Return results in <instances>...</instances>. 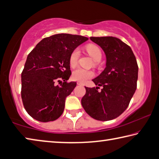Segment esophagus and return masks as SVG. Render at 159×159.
<instances>
[{
  "instance_id": "esophagus-1",
  "label": "esophagus",
  "mask_w": 159,
  "mask_h": 159,
  "mask_svg": "<svg viewBox=\"0 0 159 159\" xmlns=\"http://www.w3.org/2000/svg\"><path fill=\"white\" fill-rule=\"evenodd\" d=\"M77 84L79 85H84V84H83V83H81V82H77Z\"/></svg>"
}]
</instances>
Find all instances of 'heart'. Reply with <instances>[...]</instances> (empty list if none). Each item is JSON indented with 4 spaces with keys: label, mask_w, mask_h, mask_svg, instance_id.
Returning <instances> with one entry per match:
<instances>
[{
    "label": "heart",
    "mask_w": 159,
    "mask_h": 159,
    "mask_svg": "<svg viewBox=\"0 0 159 159\" xmlns=\"http://www.w3.org/2000/svg\"><path fill=\"white\" fill-rule=\"evenodd\" d=\"M86 50L88 54L92 57L95 61H99L101 60L102 57V53L99 48L94 45H88L86 47ZM80 56V50L79 48H76L71 52L69 58V63L71 66H75L76 65ZM94 73L90 70L85 69L81 67H79L74 70L72 74V78L75 80L79 82H85L86 80L90 79L93 76Z\"/></svg>",
    "instance_id": "1"
}]
</instances>
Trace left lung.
I'll return each mask as SVG.
<instances>
[{
    "label": "left lung",
    "mask_w": 159,
    "mask_h": 159,
    "mask_svg": "<svg viewBox=\"0 0 159 159\" xmlns=\"http://www.w3.org/2000/svg\"><path fill=\"white\" fill-rule=\"evenodd\" d=\"M106 55V67L93 79L98 86L85 87L81 104L96 120L106 121L117 118L127 109L137 88L138 66L130 47L113 36L90 37ZM98 86H102L99 92Z\"/></svg>",
    "instance_id": "1"
}]
</instances>
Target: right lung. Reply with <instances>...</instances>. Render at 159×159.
Masks as SVG:
<instances>
[{"instance_id":"1","label":"right lung","mask_w":159,"mask_h":159,"mask_svg":"<svg viewBox=\"0 0 159 159\" xmlns=\"http://www.w3.org/2000/svg\"><path fill=\"white\" fill-rule=\"evenodd\" d=\"M88 40L79 35L55 34L41 40L29 54L21 73V95L26 111L34 119L53 121L62 114L66 98L76 86V82H66L71 74L70 55Z\"/></svg>"}]
</instances>
